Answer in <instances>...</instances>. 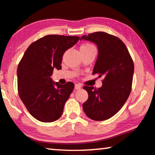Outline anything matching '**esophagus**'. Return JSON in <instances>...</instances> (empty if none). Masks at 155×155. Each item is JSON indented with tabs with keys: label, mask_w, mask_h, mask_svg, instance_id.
Here are the masks:
<instances>
[{
	"label": "esophagus",
	"mask_w": 155,
	"mask_h": 155,
	"mask_svg": "<svg viewBox=\"0 0 155 155\" xmlns=\"http://www.w3.org/2000/svg\"><path fill=\"white\" fill-rule=\"evenodd\" d=\"M81 87H82L81 85L79 84V83H78V84H76V85H75V87H74L75 90H80Z\"/></svg>",
	"instance_id": "obj_1"
}]
</instances>
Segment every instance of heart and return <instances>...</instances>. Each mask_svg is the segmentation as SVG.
Returning a JSON list of instances; mask_svg holds the SVG:
<instances>
[{"label": "heart", "instance_id": "1", "mask_svg": "<svg viewBox=\"0 0 155 155\" xmlns=\"http://www.w3.org/2000/svg\"><path fill=\"white\" fill-rule=\"evenodd\" d=\"M95 50L94 47L90 43H86L81 45L80 48V51L82 50Z\"/></svg>", "mask_w": 155, "mask_h": 155}]
</instances>
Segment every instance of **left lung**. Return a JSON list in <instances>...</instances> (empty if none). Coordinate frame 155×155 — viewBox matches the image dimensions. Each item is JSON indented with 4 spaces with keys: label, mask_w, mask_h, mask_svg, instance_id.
<instances>
[{
    "label": "left lung",
    "mask_w": 155,
    "mask_h": 155,
    "mask_svg": "<svg viewBox=\"0 0 155 155\" xmlns=\"http://www.w3.org/2000/svg\"><path fill=\"white\" fill-rule=\"evenodd\" d=\"M81 40L97 45L99 54L92 74L104 78L102 86L98 89L83 87L88 93V99L83 108L90 119L104 121L121 110L130 94L133 61L124 42L111 34L97 31L82 36Z\"/></svg>",
    "instance_id": "1"
}]
</instances>
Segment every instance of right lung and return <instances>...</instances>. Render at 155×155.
I'll list each match as a JSON object with an SVG mask.
<instances>
[{
	"mask_svg": "<svg viewBox=\"0 0 155 155\" xmlns=\"http://www.w3.org/2000/svg\"><path fill=\"white\" fill-rule=\"evenodd\" d=\"M78 36L47 35L31 44L17 69L19 97L32 117L41 122L56 121L63 114L74 84L61 85L51 79L54 69H61L65 51Z\"/></svg>",
	"mask_w": 155,
	"mask_h": 155,
	"instance_id": "obj_1",
	"label": "right lung"
}]
</instances>
